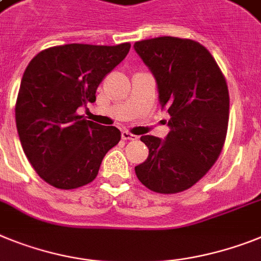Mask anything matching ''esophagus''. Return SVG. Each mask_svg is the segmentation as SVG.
<instances>
[{"mask_svg": "<svg viewBox=\"0 0 261 261\" xmlns=\"http://www.w3.org/2000/svg\"><path fill=\"white\" fill-rule=\"evenodd\" d=\"M122 138H123L124 141H137L138 137L134 134H131V133H128V131L123 130L122 131Z\"/></svg>", "mask_w": 261, "mask_h": 261, "instance_id": "1", "label": "esophagus"}]
</instances>
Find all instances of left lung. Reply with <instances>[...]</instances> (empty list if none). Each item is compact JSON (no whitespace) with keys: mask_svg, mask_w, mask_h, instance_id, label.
<instances>
[{"mask_svg":"<svg viewBox=\"0 0 261 261\" xmlns=\"http://www.w3.org/2000/svg\"><path fill=\"white\" fill-rule=\"evenodd\" d=\"M134 49L156 81L162 109L170 114L164 139L141 137L148 156L135 174L151 191H185L222 152L229 117L224 75L211 53L191 39L158 37L135 42Z\"/></svg>","mask_w":261,"mask_h":261,"instance_id":"left-lung-1","label":"left lung"}]
</instances>
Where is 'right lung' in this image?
<instances>
[{
	"instance_id": "right-lung-1",
	"label": "right lung",
	"mask_w": 261,
	"mask_h": 261,
	"mask_svg": "<svg viewBox=\"0 0 261 261\" xmlns=\"http://www.w3.org/2000/svg\"><path fill=\"white\" fill-rule=\"evenodd\" d=\"M130 43L54 46L26 67L15 123L23 152L37 174L53 187L73 190L93 181L120 131L82 119L76 109L95 102L105 76L119 65Z\"/></svg>"
}]
</instances>
